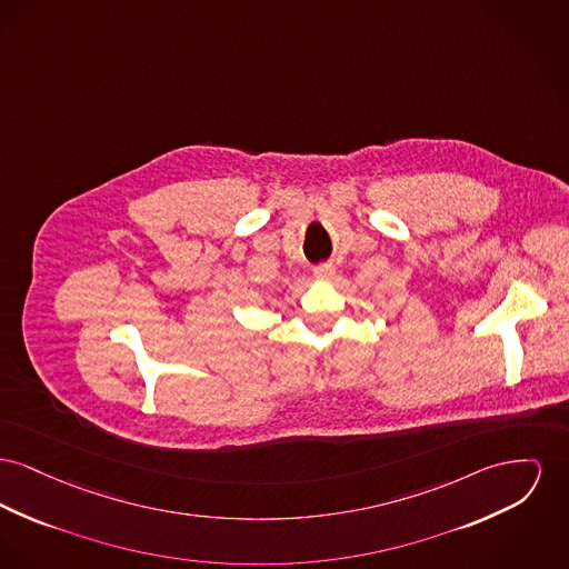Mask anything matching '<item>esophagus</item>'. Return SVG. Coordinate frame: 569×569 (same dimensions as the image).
I'll use <instances>...</instances> for the list:
<instances>
[{
    "label": "esophagus",
    "mask_w": 569,
    "mask_h": 569,
    "mask_svg": "<svg viewBox=\"0 0 569 569\" xmlns=\"http://www.w3.org/2000/svg\"><path fill=\"white\" fill-rule=\"evenodd\" d=\"M335 274V267L331 262H325V264H318L313 268V277L316 279H331Z\"/></svg>",
    "instance_id": "1"
}]
</instances>
